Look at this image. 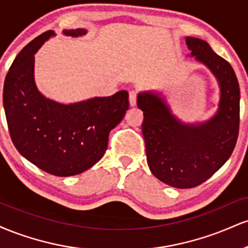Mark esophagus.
<instances>
[{
    "label": "esophagus",
    "mask_w": 248,
    "mask_h": 248,
    "mask_svg": "<svg viewBox=\"0 0 248 248\" xmlns=\"http://www.w3.org/2000/svg\"><path fill=\"white\" fill-rule=\"evenodd\" d=\"M136 98H138V93H136V91H130L129 92V105L132 107L136 105Z\"/></svg>",
    "instance_id": "obj_1"
}]
</instances>
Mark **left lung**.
Masks as SVG:
<instances>
[{"label":"left lung","instance_id":"left-lung-1","mask_svg":"<svg viewBox=\"0 0 248 248\" xmlns=\"http://www.w3.org/2000/svg\"><path fill=\"white\" fill-rule=\"evenodd\" d=\"M186 42L190 56L217 78L220 87L217 113L205 122L184 124L172 114L160 93L148 91L138 95L150 171L178 189L197 186L223 167L237 143L240 120V90L230 62L213 52L205 41L186 37Z\"/></svg>","mask_w":248,"mask_h":248}]
</instances>
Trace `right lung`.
I'll list each match as a JSON object with an SVG mask.
<instances>
[{"instance_id": "1", "label": "right lung", "mask_w": 248, "mask_h": 248, "mask_svg": "<svg viewBox=\"0 0 248 248\" xmlns=\"http://www.w3.org/2000/svg\"><path fill=\"white\" fill-rule=\"evenodd\" d=\"M78 37L85 29L64 30ZM51 36L42 33L16 56L3 86V107L14 146L39 169L61 177L78 175L101 160L108 135L129 107L127 91L75 104L45 98L35 82V53Z\"/></svg>"}]
</instances>
